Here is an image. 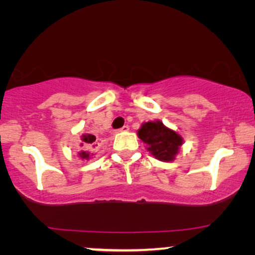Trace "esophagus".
Masks as SVG:
<instances>
[{
    "instance_id": "esophagus-1",
    "label": "esophagus",
    "mask_w": 255,
    "mask_h": 255,
    "mask_svg": "<svg viewBox=\"0 0 255 255\" xmlns=\"http://www.w3.org/2000/svg\"><path fill=\"white\" fill-rule=\"evenodd\" d=\"M125 131H128V125H124L122 128H119V130H117V132H125Z\"/></svg>"
}]
</instances>
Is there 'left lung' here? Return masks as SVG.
<instances>
[{"label":"left lung","mask_w":255,"mask_h":255,"mask_svg":"<svg viewBox=\"0 0 255 255\" xmlns=\"http://www.w3.org/2000/svg\"><path fill=\"white\" fill-rule=\"evenodd\" d=\"M137 134L146 144V150L163 162L174 161L184 143L180 134L167 128L161 121L144 123L137 131Z\"/></svg>","instance_id":"left-lung-1"}]
</instances>
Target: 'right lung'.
<instances>
[{"instance_id": "1", "label": "right lung", "mask_w": 255, "mask_h": 255, "mask_svg": "<svg viewBox=\"0 0 255 255\" xmlns=\"http://www.w3.org/2000/svg\"><path fill=\"white\" fill-rule=\"evenodd\" d=\"M95 136L94 134H91V133H83L82 136H81V144H80V152H79V156L81 157V160H89L92 156H94L95 154H93V149L95 148Z\"/></svg>"}]
</instances>
